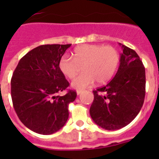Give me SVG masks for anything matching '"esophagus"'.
Wrapping results in <instances>:
<instances>
[{
	"label": "esophagus",
	"instance_id": "34e87169",
	"mask_svg": "<svg viewBox=\"0 0 159 159\" xmlns=\"http://www.w3.org/2000/svg\"><path fill=\"white\" fill-rule=\"evenodd\" d=\"M82 92H83V90H77V92H76L77 95H80Z\"/></svg>",
	"mask_w": 159,
	"mask_h": 159
}]
</instances>
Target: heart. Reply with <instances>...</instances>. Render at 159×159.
<instances>
[{
    "mask_svg": "<svg viewBox=\"0 0 159 159\" xmlns=\"http://www.w3.org/2000/svg\"><path fill=\"white\" fill-rule=\"evenodd\" d=\"M119 53L112 46L84 44L73 51L72 58L64 55L59 61V68L69 80L75 79L82 68L83 73L71 85L77 90L91 86L95 80L99 84L108 81L119 65Z\"/></svg>",
    "mask_w": 159,
    "mask_h": 159,
    "instance_id": "obj_1",
    "label": "heart"
}]
</instances>
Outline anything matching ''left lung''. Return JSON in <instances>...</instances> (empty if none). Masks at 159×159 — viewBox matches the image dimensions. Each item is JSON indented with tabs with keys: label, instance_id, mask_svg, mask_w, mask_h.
Masks as SVG:
<instances>
[{
	"label": "left lung",
	"instance_id": "left-lung-1",
	"mask_svg": "<svg viewBox=\"0 0 159 159\" xmlns=\"http://www.w3.org/2000/svg\"><path fill=\"white\" fill-rule=\"evenodd\" d=\"M123 48L116 75L107 85L94 90L90 115L105 130H118L128 125L139 113L146 94L145 67L135 51Z\"/></svg>",
	"mask_w": 159,
	"mask_h": 159
}]
</instances>
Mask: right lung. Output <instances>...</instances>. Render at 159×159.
Wrapping results in <instances>:
<instances>
[{
    "mask_svg": "<svg viewBox=\"0 0 159 159\" xmlns=\"http://www.w3.org/2000/svg\"><path fill=\"white\" fill-rule=\"evenodd\" d=\"M71 44H44L24 56L11 80L14 110L25 127L40 134H51L62 128L69 116L68 104L76 92L69 86L59 61Z\"/></svg>",
    "mask_w": 159,
    "mask_h": 159,
    "instance_id": "add662e5",
    "label": "right lung"
}]
</instances>
